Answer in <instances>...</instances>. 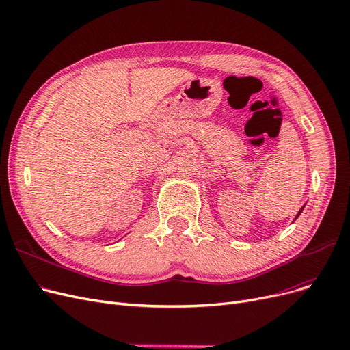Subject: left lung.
<instances>
[{
  "label": "left lung",
  "mask_w": 350,
  "mask_h": 350,
  "mask_svg": "<svg viewBox=\"0 0 350 350\" xmlns=\"http://www.w3.org/2000/svg\"><path fill=\"white\" fill-rule=\"evenodd\" d=\"M303 208H304V206H301V209H300V211H299V214H297V215H296V218H297V217H299V215H300V214H301V211H303ZM296 218H295V219H296Z\"/></svg>",
  "instance_id": "left-lung-1"
}]
</instances>
